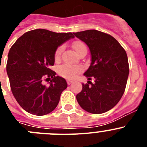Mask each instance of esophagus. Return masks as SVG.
<instances>
[{"label": "esophagus", "mask_w": 147, "mask_h": 147, "mask_svg": "<svg viewBox=\"0 0 147 147\" xmlns=\"http://www.w3.org/2000/svg\"><path fill=\"white\" fill-rule=\"evenodd\" d=\"M73 82H73L72 80H67V85H71V84H72Z\"/></svg>", "instance_id": "1"}]
</instances>
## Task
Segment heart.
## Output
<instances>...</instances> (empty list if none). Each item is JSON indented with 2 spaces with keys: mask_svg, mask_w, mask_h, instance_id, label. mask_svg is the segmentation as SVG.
Masks as SVG:
<instances>
[{
  "mask_svg": "<svg viewBox=\"0 0 147 147\" xmlns=\"http://www.w3.org/2000/svg\"><path fill=\"white\" fill-rule=\"evenodd\" d=\"M73 48L76 52V54L80 55L82 53L87 52V47L85 44L81 41H76L73 44ZM63 51V45H59L57 49H56L54 53V59L55 60H59L61 57V54ZM83 71L82 66L80 65H62L58 67V74L63 78L67 80H74Z\"/></svg>",
  "mask_w": 147,
  "mask_h": 147,
  "instance_id": "obj_1",
  "label": "heart"
}]
</instances>
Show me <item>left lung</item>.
<instances>
[{"label": "left lung", "instance_id": "obj_1", "mask_svg": "<svg viewBox=\"0 0 147 147\" xmlns=\"http://www.w3.org/2000/svg\"><path fill=\"white\" fill-rule=\"evenodd\" d=\"M74 34L89 47L92 62L84 74L89 80L95 79L94 83L82 84L76 100L88 113L107 112L117 105L125 90L129 71L127 53L108 34L92 29Z\"/></svg>", "mask_w": 147, "mask_h": 147}]
</instances>
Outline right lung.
<instances>
[{
  "mask_svg": "<svg viewBox=\"0 0 147 147\" xmlns=\"http://www.w3.org/2000/svg\"><path fill=\"white\" fill-rule=\"evenodd\" d=\"M74 36L38 28L26 32L8 54L6 72L11 92L20 107L33 115L52 112L67 87L64 78L51 69L59 45ZM50 81L48 86L44 81Z\"/></svg>",
  "mask_w": 147,
  "mask_h": 147,
  "instance_id": "add662e5",
  "label": "right lung"
}]
</instances>
